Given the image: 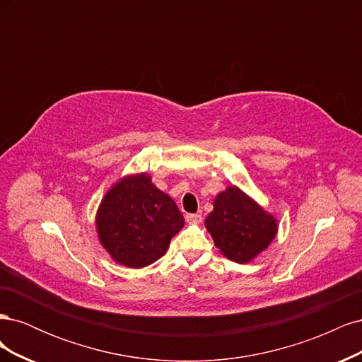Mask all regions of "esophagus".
<instances>
[{
  "label": "esophagus",
  "instance_id": "esophagus-1",
  "mask_svg": "<svg viewBox=\"0 0 362 362\" xmlns=\"http://www.w3.org/2000/svg\"><path fill=\"white\" fill-rule=\"evenodd\" d=\"M185 221L190 222V223H199L202 221V216L201 214H185Z\"/></svg>",
  "mask_w": 362,
  "mask_h": 362
}]
</instances>
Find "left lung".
Masks as SVG:
<instances>
[{"instance_id": "left-lung-1", "label": "left lung", "mask_w": 362, "mask_h": 362, "mask_svg": "<svg viewBox=\"0 0 362 362\" xmlns=\"http://www.w3.org/2000/svg\"><path fill=\"white\" fill-rule=\"evenodd\" d=\"M205 226L222 254L240 264L264 250L278 229L275 218L234 185L217 194Z\"/></svg>"}]
</instances>
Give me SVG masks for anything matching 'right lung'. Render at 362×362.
Returning <instances> with one entry per match:
<instances>
[{
  "instance_id": "right-lung-1",
  "label": "right lung",
  "mask_w": 362,
  "mask_h": 362,
  "mask_svg": "<svg viewBox=\"0 0 362 362\" xmlns=\"http://www.w3.org/2000/svg\"><path fill=\"white\" fill-rule=\"evenodd\" d=\"M184 217L146 173L125 178L105 194L96 228L103 246L127 267L140 269L161 258Z\"/></svg>"
}]
</instances>
